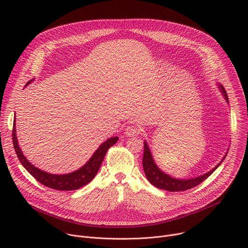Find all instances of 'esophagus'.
I'll return each mask as SVG.
<instances>
[{"instance_id":"esophagus-1","label":"esophagus","mask_w":248,"mask_h":248,"mask_svg":"<svg viewBox=\"0 0 248 248\" xmlns=\"http://www.w3.org/2000/svg\"><path fill=\"white\" fill-rule=\"evenodd\" d=\"M140 132H141L140 126L136 124H129L128 126H126L124 133L127 136H135V135H138Z\"/></svg>"}]
</instances>
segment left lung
<instances>
[{"label":"left lung","instance_id":"1","mask_svg":"<svg viewBox=\"0 0 248 248\" xmlns=\"http://www.w3.org/2000/svg\"><path fill=\"white\" fill-rule=\"evenodd\" d=\"M221 91L223 92L226 100L228 101V95L225 90V88L222 85H219ZM227 155H225L226 157ZM223 158V160L225 159ZM223 160L213 169L211 170L209 172L198 176V178L191 179V180H176L171 178V176L168 175L167 173L163 172L154 163V160L152 158L151 152L149 150V147L147 146V143H144V152H143V160H142V165H143V170L145 172V175L147 180L151 185L156 186L157 188L168 190V191H185L187 189H190L192 187H195L196 186L200 185L202 182H204L207 178L213 173L216 169L222 164Z\"/></svg>","mask_w":248,"mask_h":248}]
</instances>
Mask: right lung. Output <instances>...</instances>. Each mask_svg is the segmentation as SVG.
<instances>
[{
    "label": "right lung",
    "mask_w": 248,
    "mask_h": 248,
    "mask_svg": "<svg viewBox=\"0 0 248 248\" xmlns=\"http://www.w3.org/2000/svg\"><path fill=\"white\" fill-rule=\"evenodd\" d=\"M29 82H27V84ZM15 122L16 120H14L12 135H13L14 148L17 155L18 160L20 161L21 165L26 169V170L32 176H34L35 180L39 182L40 184H42L43 186L56 190H65V191L76 190L89 184L94 179L96 173L98 172L106 153H107L109 148L114 144H116V142L119 140V138L116 136V137L109 138L107 141H105V142L96 150V152L93 154L91 159L81 169L78 170L77 171L70 172L67 174H52V173L45 172L36 167H34L23 156L17 143Z\"/></svg>",
    "instance_id": "1"
}]
</instances>
